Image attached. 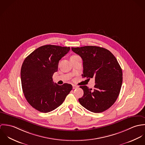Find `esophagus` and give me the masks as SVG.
Segmentation results:
<instances>
[{
	"instance_id": "obj_1",
	"label": "esophagus",
	"mask_w": 145,
	"mask_h": 145,
	"mask_svg": "<svg viewBox=\"0 0 145 145\" xmlns=\"http://www.w3.org/2000/svg\"><path fill=\"white\" fill-rule=\"evenodd\" d=\"M78 88V86H76L75 85H72V88L74 89H76Z\"/></svg>"
}]
</instances>
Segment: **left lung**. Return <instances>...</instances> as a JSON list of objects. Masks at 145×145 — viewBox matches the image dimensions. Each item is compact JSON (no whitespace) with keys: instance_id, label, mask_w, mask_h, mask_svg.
<instances>
[{"instance_id":"left-lung-1","label":"left lung","mask_w":145,"mask_h":145,"mask_svg":"<svg viewBox=\"0 0 145 145\" xmlns=\"http://www.w3.org/2000/svg\"><path fill=\"white\" fill-rule=\"evenodd\" d=\"M83 61V78L95 79L94 89L80 86L84 95L79 99L88 110L101 113L116 101L122 86V70L115 56L108 50L98 46L72 47Z\"/></svg>"}]
</instances>
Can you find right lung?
Here are the masks:
<instances>
[{
  "label": "right lung",
  "instance_id": "add662e5",
  "mask_svg": "<svg viewBox=\"0 0 145 145\" xmlns=\"http://www.w3.org/2000/svg\"><path fill=\"white\" fill-rule=\"evenodd\" d=\"M70 50V47L44 45L24 60L21 70L23 92L28 103L36 110L48 113L55 109L72 90L71 84L59 85L52 79L59 61Z\"/></svg>",
  "mask_w": 145,
  "mask_h": 145
}]
</instances>
